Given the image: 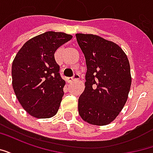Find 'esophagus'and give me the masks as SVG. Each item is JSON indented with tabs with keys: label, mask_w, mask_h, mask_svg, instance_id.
Segmentation results:
<instances>
[{
	"label": "esophagus",
	"mask_w": 153,
	"mask_h": 153,
	"mask_svg": "<svg viewBox=\"0 0 153 153\" xmlns=\"http://www.w3.org/2000/svg\"><path fill=\"white\" fill-rule=\"evenodd\" d=\"M79 78L80 76L79 74H74L73 77H71V78H69V79H68V82H69V83H72V82L75 81V80L79 79Z\"/></svg>",
	"instance_id": "1"
}]
</instances>
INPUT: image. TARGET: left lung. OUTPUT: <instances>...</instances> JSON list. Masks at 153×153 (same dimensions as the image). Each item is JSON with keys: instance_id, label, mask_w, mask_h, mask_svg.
Wrapping results in <instances>:
<instances>
[{"instance_id": "obj_1", "label": "left lung", "mask_w": 153, "mask_h": 153, "mask_svg": "<svg viewBox=\"0 0 153 153\" xmlns=\"http://www.w3.org/2000/svg\"><path fill=\"white\" fill-rule=\"evenodd\" d=\"M75 36L87 65L79 114L91 125H108L121 111L128 98L131 86L128 58L112 42L93 34Z\"/></svg>"}]
</instances>
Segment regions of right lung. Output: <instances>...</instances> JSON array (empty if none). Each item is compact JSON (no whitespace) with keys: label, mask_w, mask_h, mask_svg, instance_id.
Returning <instances> with one entry per match:
<instances>
[{"label":"right lung","mask_w":153,"mask_h":153,"mask_svg":"<svg viewBox=\"0 0 153 153\" xmlns=\"http://www.w3.org/2000/svg\"><path fill=\"white\" fill-rule=\"evenodd\" d=\"M73 38L46 32L24 44L12 64V85L23 108L36 118H50L58 111L65 82L55 60L57 48Z\"/></svg>","instance_id":"1"}]
</instances>
